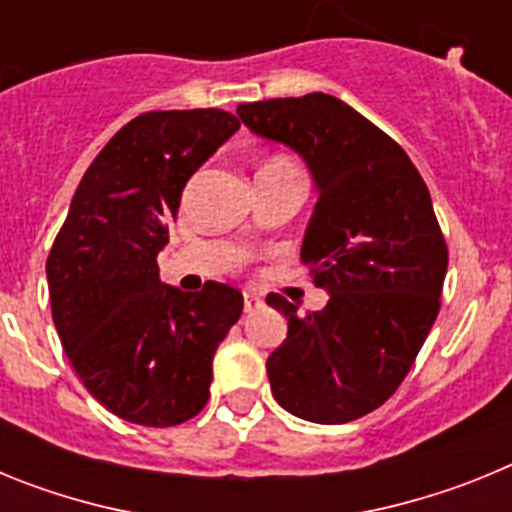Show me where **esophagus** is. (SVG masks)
Here are the masks:
<instances>
[{
	"label": "esophagus",
	"mask_w": 512,
	"mask_h": 512,
	"mask_svg": "<svg viewBox=\"0 0 512 512\" xmlns=\"http://www.w3.org/2000/svg\"><path fill=\"white\" fill-rule=\"evenodd\" d=\"M259 307H264V295L256 292V289H246V292H243V310L253 312L259 310Z\"/></svg>",
	"instance_id": "esophagus-1"
}]
</instances>
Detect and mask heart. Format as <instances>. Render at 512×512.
<instances>
[{
    "instance_id": "obj_1",
    "label": "heart",
    "mask_w": 512,
    "mask_h": 512,
    "mask_svg": "<svg viewBox=\"0 0 512 512\" xmlns=\"http://www.w3.org/2000/svg\"><path fill=\"white\" fill-rule=\"evenodd\" d=\"M274 161H284V158H274Z\"/></svg>"
}]
</instances>
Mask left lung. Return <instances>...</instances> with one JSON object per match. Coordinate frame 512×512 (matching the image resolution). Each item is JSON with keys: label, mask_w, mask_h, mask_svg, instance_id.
Here are the masks:
<instances>
[{"label": "left lung", "mask_w": 512, "mask_h": 512, "mask_svg": "<svg viewBox=\"0 0 512 512\" xmlns=\"http://www.w3.org/2000/svg\"><path fill=\"white\" fill-rule=\"evenodd\" d=\"M238 117L300 153L318 187L300 256L330 297L305 315L266 297L287 318L271 392L297 418L348 423L395 395L441 310L449 248L431 192L390 135L330 94L238 104Z\"/></svg>", "instance_id": "1"}]
</instances>
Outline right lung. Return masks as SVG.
I'll return each mask as SVG.
<instances>
[{"instance_id": "obj_1", "label": "right lung", "mask_w": 512, "mask_h": 512, "mask_svg": "<svg viewBox=\"0 0 512 512\" xmlns=\"http://www.w3.org/2000/svg\"><path fill=\"white\" fill-rule=\"evenodd\" d=\"M241 128L225 110L146 112L117 130L76 187L48 253L61 346L94 400L128 423L169 428L207 405L212 356L238 323L243 295L161 284L189 176Z\"/></svg>"}]
</instances>
